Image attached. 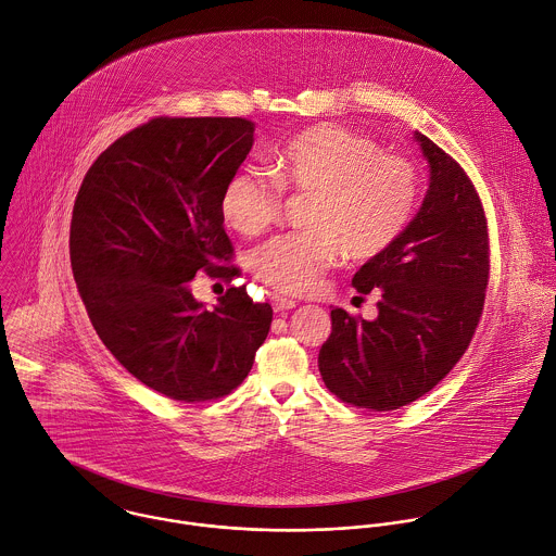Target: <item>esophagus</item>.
<instances>
[{"label": "esophagus", "instance_id": "obj_1", "mask_svg": "<svg viewBox=\"0 0 556 556\" xmlns=\"http://www.w3.org/2000/svg\"><path fill=\"white\" fill-rule=\"evenodd\" d=\"M270 305H273V309L275 312H286V309H292V307H296V301L294 299H288V296H273L270 299Z\"/></svg>", "mask_w": 556, "mask_h": 556}]
</instances>
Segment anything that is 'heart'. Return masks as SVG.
Masks as SVG:
<instances>
[{"instance_id": "b5f03b06", "label": "heart", "mask_w": 556, "mask_h": 556, "mask_svg": "<svg viewBox=\"0 0 556 556\" xmlns=\"http://www.w3.org/2000/svg\"><path fill=\"white\" fill-rule=\"evenodd\" d=\"M274 180L244 165L227 180L220 210L244 236H257L281 210V188L312 194L307 231L277 236L253 253L251 268L268 286L290 294L314 292L342 251L349 260L384 253L406 229L419 197L417 167L380 152L366 135L338 124L312 126L273 159Z\"/></svg>"}]
</instances>
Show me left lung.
Returning <instances> with one entry per match:
<instances>
[{
  "label": "left lung",
  "instance_id": "8db88e82",
  "mask_svg": "<svg viewBox=\"0 0 556 556\" xmlns=\"http://www.w3.org/2000/svg\"><path fill=\"white\" fill-rule=\"evenodd\" d=\"M415 139L430 172L426 199L402 236L353 275L357 292L378 290V318L331 307L318 353L325 387L378 413L424 397L452 371L489 281L486 220L471 180L426 135L415 130Z\"/></svg>",
  "mask_w": 556,
  "mask_h": 556
}]
</instances>
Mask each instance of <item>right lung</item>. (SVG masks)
Returning a JSON list of instances; mask_svg holds the SVG:
<instances>
[{"mask_svg":"<svg viewBox=\"0 0 556 556\" xmlns=\"http://www.w3.org/2000/svg\"><path fill=\"white\" fill-rule=\"evenodd\" d=\"M242 117H156L111 143L74 203L70 257L104 346L148 389L176 402L229 395L249 376L273 307L247 286L214 309L199 270L236 277L220 197L253 148Z\"/></svg>","mask_w":556,"mask_h":556,"instance_id":"add662e5","label":"right lung"}]
</instances>
